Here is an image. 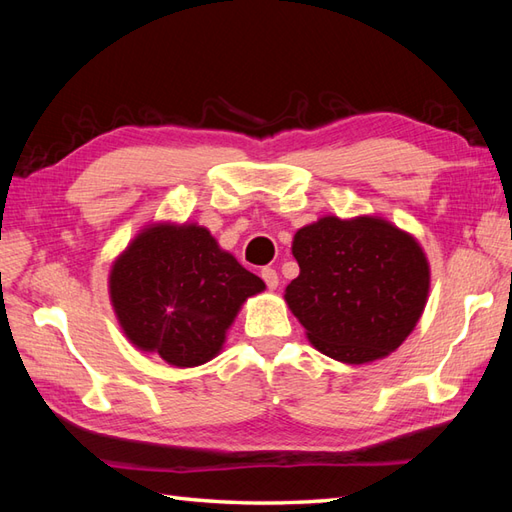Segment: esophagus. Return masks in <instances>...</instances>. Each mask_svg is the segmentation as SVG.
Masks as SVG:
<instances>
[{
  "mask_svg": "<svg viewBox=\"0 0 512 512\" xmlns=\"http://www.w3.org/2000/svg\"><path fill=\"white\" fill-rule=\"evenodd\" d=\"M262 279L266 281V286L270 290H275L279 286V275H277L275 268H262Z\"/></svg>",
  "mask_w": 512,
  "mask_h": 512,
  "instance_id": "34e87169",
  "label": "esophagus"
}]
</instances>
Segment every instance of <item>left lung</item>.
I'll use <instances>...</instances> for the list:
<instances>
[{"label": "left lung", "instance_id": "obj_1", "mask_svg": "<svg viewBox=\"0 0 512 512\" xmlns=\"http://www.w3.org/2000/svg\"><path fill=\"white\" fill-rule=\"evenodd\" d=\"M299 277L286 303L325 356L363 365L389 356L416 328L431 270L418 239L378 215H325L292 239Z\"/></svg>", "mask_w": 512, "mask_h": 512}]
</instances>
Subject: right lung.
Here are the masks:
<instances>
[{"label": "right lung", "instance_id": "add662e5", "mask_svg": "<svg viewBox=\"0 0 512 512\" xmlns=\"http://www.w3.org/2000/svg\"><path fill=\"white\" fill-rule=\"evenodd\" d=\"M266 284L195 222L145 226L110 270L118 325L140 352L198 367L222 352L244 301Z\"/></svg>", "mask_w": 512, "mask_h": 512}]
</instances>
